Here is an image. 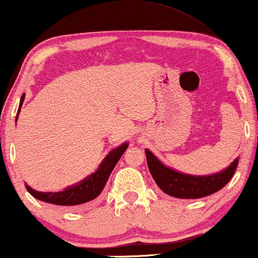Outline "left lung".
Returning a JSON list of instances; mask_svg holds the SVG:
<instances>
[{"instance_id":"1","label":"left lung","mask_w":258,"mask_h":258,"mask_svg":"<svg viewBox=\"0 0 258 258\" xmlns=\"http://www.w3.org/2000/svg\"><path fill=\"white\" fill-rule=\"evenodd\" d=\"M145 154L149 170L161 190L169 196L187 200L206 197L221 190L233 176L238 166L237 159L231 166L220 173L204 176L187 175L164 166L148 149L145 150Z\"/></svg>"}]
</instances>
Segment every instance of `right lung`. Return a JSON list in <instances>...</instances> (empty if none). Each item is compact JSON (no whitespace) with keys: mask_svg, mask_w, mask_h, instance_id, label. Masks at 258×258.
<instances>
[{"mask_svg":"<svg viewBox=\"0 0 258 258\" xmlns=\"http://www.w3.org/2000/svg\"><path fill=\"white\" fill-rule=\"evenodd\" d=\"M25 95L21 96L20 104H19V110L20 111L21 105H23ZM18 119V116H17ZM128 147L127 143H123L122 145H120L119 148L111 150L109 155H107V157L103 160V162L101 163L99 168L96 170L94 174H91L88 178H85L83 181H80L79 184L71 186V187L66 188L64 191L61 192H39L31 188L30 186L26 185V190L32 195L33 197L37 200L46 202V203L56 204V206L62 207H76L79 204L86 203L95 200L96 197L101 194L103 190L105 182H107L108 178H109L111 170L114 169L117 161L120 160V157L122 156V154L125 153V150Z\"/></svg>","mask_w":258,"mask_h":258,"instance_id":"1","label":"right lung"}]
</instances>
